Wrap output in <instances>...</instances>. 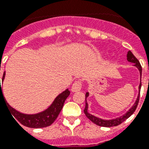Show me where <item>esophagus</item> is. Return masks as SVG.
Returning <instances> with one entry per match:
<instances>
[{"label": "esophagus", "mask_w": 149, "mask_h": 149, "mask_svg": "<svg viewBox=\"0 0 149 149\" xmlns=\"http://www.w3.org/2000/svg\"><path fill=\"white\" fill-rule=\"evenodd\" d=\"M82 88V81L80 80H77L72 84V91H80Z\"/></svg>", "instance_id": "1"}]
</instances>
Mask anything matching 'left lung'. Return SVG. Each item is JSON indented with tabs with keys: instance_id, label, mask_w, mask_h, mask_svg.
<instances>
[{
	"instance_id": "obj_1",
	"label": "left lung",
	"mask_w": 149,
	"mask_h": 149,
	"mask_svg": "<svg viewBox=\"0 0 149 149\" xmlns=\"http://www.w3.org/2000/svg\"><path fill=\"white\" fill-rule=\"evenodd\" d=\"M127 60L130 61V62H132V63H134V65L136 66L137 69H139L140 71V74H141V73H142V68L141 64H140L139 61L136 59V58L134 56V55L132 54L131 51H129L127 54ZM141 83H140L139 85V89L141 90ZM88 96V92H87L85 95V99ZM139 99H140V94L138 95L137 96V99H136V102L134 103V105L130 109V111H128L127 113L125 114H124L123 116H121L119 118H117L115 119H112V120H102L101 118H96L95 116H93L92 114H90L88 112V103L86 102L85 104V108L84 110V112L85 114L86 117L90 119L91 122L95 123V125H100V126H102V127H111V126H117V125H120L121 123L125 121L128 118L132 115V114L134 113V111H136V107H137V105H138V102H139Z\"/></svg>"
}]
</instances>
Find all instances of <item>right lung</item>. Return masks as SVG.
<instances>
[{
  "label": "right lung",
  "mask_w": 149,
  "mask_h": 149,
  "mask_svg": "<svg viewBox=\"0 0 149 149\" xmlns=\"http://www.w3.org/2000/svg\"><path fill=\"white\" fill-rule=\"evenodd\" d=\"M4 75H5V72H4V74H3L2 81L4 80ZM69 94H70V91L67 89L55 99L52 105L50 106L47 110L42 113H39V114H31V115L21 114L18 111H16L15 109H13V107H11L6 102V101H4V102L6 103V106H8L7 108L8 109L9 112H11V114H13L12 115L13 118V116L14 117L13 118L15 119V121L16 119L19 123H21L22 125L27 126V127L44 128L49 126L56 120L58 114H60L61 109L63 107L65 101L67 99V97L69 96ZM1 97L3 98V100H5L4 95L2 94L1 87L0 84V99Z\"/></svg>",
  "instance_id": "right-lung-1"
}]
</instances>
